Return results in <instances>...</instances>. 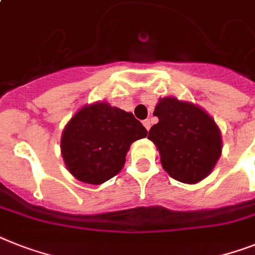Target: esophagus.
<instances>
[{"label":"esophagus","mask_w":255,"mask_h":255,"mask_svg":"<svg viewBox=\"0 0 255 255\" xmlns=\"http://www.w3.org/2000/svg\"><path fill=\"white\" fill-rule=\"evenodd\" d=\"M142 124H144V127H145L146 129H148V131H149V128H150V124H152V122L149 121V119H146V121L142 122Z\"/></svg>","instance_id":"esophagus-1"}]
</instances>
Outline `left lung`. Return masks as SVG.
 I'll use <instances>...</instances> for the list:
<instances>
[{"instance_id": "left-lung-1", "label": "left lung", "mask_w": 255, "mask_h": 255, "mask_svg": "<svg viewBox=\"0 0 255 255\" xmlns=\"http://www.w3.org/2000/svg\"><path fill=\"white\" fill-rule=\"evenodd\" d=\"M154 115L158 123L149 129L148 138L160 150L163 169L190 185L206 178L221 154V134L212 118L175 98L160 99Z\"/></svg>"}]
</instances>
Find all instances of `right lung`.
Wrapping results in <instances>:
<instances>
[{
    "label": "right lung",
    "instance_id": "right-lung-1",
    "mask_svg": "<svg viewBox=\"0 0 255 255\" xmlns=\"http://www.w3.org/2000/svg\"><path fill=\"white\" fill-rule=\"evenodd\" d=\"M146 133L133 114L95 103L80 110L67 124L61 153L78 181L101 185L122 170L129 145Z\"/></svg>",
    "mask_w": 255,
    "mask_h": 255
}]
</instances>
